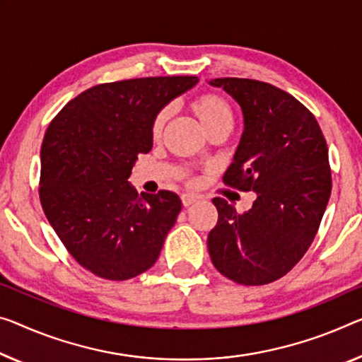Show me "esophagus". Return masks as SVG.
Here are the masks:
<instances>
[{
    "mask_svg": "<svg viewBox=\"0 0 362 362\" xmlns=\"http://www.w3.org/2000/svg\"><path fill=\"white\" fill-rule=\"evenodd\" d=\"M181 200H182V205H185V207H189V205L196 202L197 196H194V194L186 192V194H182V196H181Z\"/></svg>",
    "mask_w": 362,
    "mask_h": 362,
    "instance_id": "esophagus-1",
    "label": "esophagus"
}]
</instances>
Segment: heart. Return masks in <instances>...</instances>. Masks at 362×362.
Wrapping results in <instances>:
<instances>
[{
  "instance_id": "obj_1",
  "label": "heart",
  "mask_w": 362,
  "mask_h": 362,
  "mask_svg": "<svg viewBox=\"0 0 362 362\" xmlns=\"http://www.w3.org/2000/svg\"><path fill=\"white\" fill-rule=\"evenodd\" d=\"M192 113L197 116L200 123L205 127V131L210 132L215 127L220 126H231L233 121H235V116H233V108L231 105L228 103V100L223 98L218 93H204V95L197 97L191 103ZM168 119V110L163 108L160 110L157 115H155L153 123H152V136L158 137L162 134L163 126Z\"/></svg>"
}]
</instances>
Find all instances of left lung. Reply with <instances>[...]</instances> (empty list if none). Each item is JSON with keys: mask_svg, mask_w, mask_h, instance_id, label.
I'll return each mask as SVG.
<instances>
[{"mask_svg": "<svg viewBox=\"0 0 362 362\" xmlns=\"http://www.w3.org/2000/svg\"><path fill=\"white\" fill-rule=\"evenodd\" d=\"M243 110L244 131L223 182L254 191L252 209L238 214L215 197L218 221L207 246L215 269L246 286L286 275L308 251L332 192L329 148L314 115L267 82L212 79Z\"/></svg>", "mask_w": 362, "mask_h": 362, "instance_id": "left-lung-1", "label": "left lung"}]
</instances>
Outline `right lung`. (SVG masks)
Returning a JSON list of instances; mask_svg holds the SVG:
<instances>
[{"label": "right lung", "mask_w": 362, "mask_h": 362, "mask_svg": "<svg viewBox=\"0 0 362 362\" xmlns=\"http://www.w3.org/2000/svg\"><path fill=\"white\" fill-rule=\"evenodd\" d=\"M197 81L98 84L49 123L40 150L42 209L68 252L93 275L123 281L157 262L181 199L165 189L139 196L127 180L137 155L152 148L155 115Z\"/></svg>", "instance_id": "1"}]
</instances>
